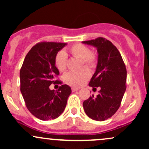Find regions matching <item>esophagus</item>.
<instances>
[{"label":"esophagus","instance_id":"1","mask_svg":"<svg viewBox=\"0 0 149 149\" xmlns=\"http://www.w3.org/2000/svg\"><path fill=\"white\" fill-rule=\"evenodd\" d=\"M78 90H79V88H71V90H72V92L78 91Z\"/></svg>","mask_w":149,"mask_h":149}]
</instances>
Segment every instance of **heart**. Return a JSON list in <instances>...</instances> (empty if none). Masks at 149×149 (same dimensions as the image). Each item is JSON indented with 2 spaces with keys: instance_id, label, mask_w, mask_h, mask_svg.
Here are the masks:
<instances>
[{
  "instance_id": "1",
  "label": "heart",
  "mask_w": 149,
  "mask_h": 149,
  "mask_svg": "<svg viewBox=\"0 0 149 149\" xmlns=\"http://www.w3.org/2000/svg\"><path fill=\"white\" fill-rule=\"evenodd\" d=\"M70 54L73 57L81 59V66L94 69L97 66V57L92 52L90 47L81 43L75 44L69 48ZM55 65L60 72H64L67 68V55L63 51H59L55 56ZM91 76L88 68L83 67L77 71H69L64 76V81L72 87L83 85Z\"/></svg>"
}]
</instances>
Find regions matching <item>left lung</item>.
<instances>
[{"instance_id": "left-lung-1", "label": "left lung", "mask_w": 149, "mask_h": 149, "mask_svg": "<svg viewBox=\"0 0 149 149\" xmlns=\"http://www.w3.org/2000/svg\"><path fill=\"white\" fill-rule=\"evenodd\" d=\"M95 46L98 52V63L89 86L100 88L99 95L83 102L85 113L90 118L104 121L110 118L119 109L126 90L127 70L121 54L111 42L102 37L83 41Z\"/></svg>"}]
</instances>
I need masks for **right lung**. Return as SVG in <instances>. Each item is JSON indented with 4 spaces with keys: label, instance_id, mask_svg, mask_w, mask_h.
<instances>
[{
    "label": "right lung",
    "instance_id": "1",
    "mask_svg": "<svg viewBox=\"0 0 149 149\" xmlns=\"http://www.w3.org/2000/svg\"><path fill=\"white\" fill-rule=\"evenodd\" d=\"M66 43L43 41L32 47L20 69V90L26 107L37 118L55 119L64 111L71 92L55 77L59 71L55 66V56ZM60 84L57 91L49 90L51 84Z\"/></svg>",
    "mask_w": 149,
    "mask_h": 149
}]
</instances>
